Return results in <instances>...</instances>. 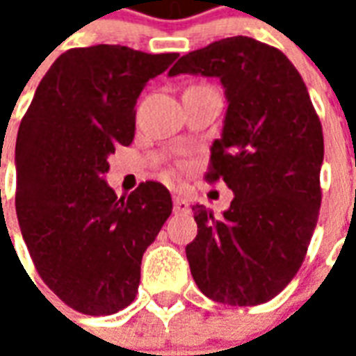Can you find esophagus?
Returning <instances> with one entry per match:
<instances>
[{"label": "esophagus", "instance_id": "obj_1", "mask_svg": "<svg viewBox=\"0 0 356 356\" xmlns=\"http://www.w3.org/2000/svg\"><path fill=\"white\" fill-rule=\"evenodd\" d=\"M173 211H175V213H181V216H183V213H191V206H188V202H186L183 196H175V198H173Z\"/></svg>", "mask_w": 356, "mask_h": 356}]
</instances>
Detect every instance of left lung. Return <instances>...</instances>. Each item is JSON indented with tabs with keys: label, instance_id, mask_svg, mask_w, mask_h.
Masks as SVG:
<instances>
[{
	"label": "left lung",
	"instance_id": "left-lung-1",
	"mask_svg": "<svg viewBox=\"0 0 356 356\" xmlns=\"http://www.w3.org/2000/svg\"><path fill=\"white\" fill-rule=\"evenodd\" d=\"M177 74L219 78L229 101L206 181H225L234 198L221 217L193 206L191 273L217 303L259 305L296 276L318 221L321 120L288 57L248 35L188 53L170 70Z\"/></svg>",
	"mask_w": 356,
	"mask_h": 356
}]
</instances>
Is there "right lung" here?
Instances as JSON below:
<instances>
[{
	"label": "right lung",
	"instance_id": "add662e5",
	"mask_svg": "<svg viewBox=\"0 0 356 356\" xmlns=\"http://www.w3.org/2000/svg\"><path fill=\"white\" fill-rule=\"evenodd\" d=\"M177 53L76 47L51 65L17 135L15 208L49 290L83 314L135 299L140 259L171 216L170 191L140 183L127 198L106 185L108 156L135 137V104Z\"/></svg>",
	"mask_w": 356,
	"mask_h": 356
}]
</instances>
